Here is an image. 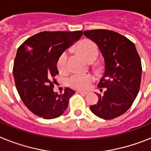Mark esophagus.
<instances>
[{
	"mask_svg": "<svg viewBox=\"0 0 151 151\" xmlns=\"http://www.w3.org/2000/svg\"><path fill=\"white\" fill-rule=\"evenodd\" d=\"M77 93H79V94H84V95H86L88 94V92H85V91H77Z\"/></svg>",
	"mask_w": 151,
	"mask_h": 151,
	"instance_id": "esophagus-1",
	"label": "esophagus"
}]
</instances>
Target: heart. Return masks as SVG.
I'll return each mask as SVG.
<instances>
[{"instance_id": "heart-1", "label": "heart", "mask_w": 151, "mask_h": 151, "mask_svg": "<svg viewBox=\"0 0 151 151\" xmlns=\"http://www.w3.org/2000/svg\"><path fill=\"white\" fill-rule=\"evenodd\" d=\"M78 52L88 62L94 61L98 55L97 47L92 41L88 40L81 41L77 46ZM57 68L60 72H66L69 68V53L63 52L57 60ZM94 76L91 74H76L72 75L68 79V84L70 87L78 90H86L94 82Z\"/></svg>"}]
</instances>
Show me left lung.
Masks as SVG:
<instances>
[{
  "mask_svg": "<svg viewBox=\"0 0 151 151\" xmlns=\"http://www.w3.org/2000/svg\"><path fill=\"white\" fill-rule=\"evenodd\" d=\"M84 35L97 45L104 60V73L97 87L98 102L90 106L94 115L113 119L132 105L141 85V58L134 44L119 33L106 29L85 31Z\"/></svg>",
  "mask_w": 151,
  "mask_h": 151,
  "instance_id": "1",
  "label": "left lung"
}]
</instances>
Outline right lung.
<instances>
[{
	"instance_id": "obj_1",
	"label": "right lung",
	"mask_w": 151,
	"mask_h": 151,
	"mask_svg": "<svg viewBox=\"0 0 151 151\" xmlns=\"http://www.w3.org/2000/svg\"><path fill=\"white\" fill-rule=\"evenodd\" d=\"M82 31L42 32L24 41L17 50L13 77L17 91L31 112L45 119L60 116L67 109L76 92L66 88L54 91L58 74L57 60L64 50L82 37Z\"/></svg>"
}]
</instances>
